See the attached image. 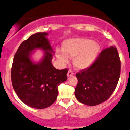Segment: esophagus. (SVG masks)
Wrapping results in <instances>:
<instances>
[{
	"instance_id": "1",
	"label": "esophagus",
	"mask_w": 130,
	"mask_h": 130,
	"mask_svg": "<svg viewBox=\"0 0 130 130\" xmlns=\"http://www.w3.org/2000/svg\"><path fill=\"white\" fill-rule=\"evenodd\" d=\"M73 75H74L73 72H72V71H68L67 74V76L68 78H69V77L72 76H73Z\"/></svg>"
}]
</instances>
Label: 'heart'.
Returning a JSON list of instances; mask_svg holds the SVG:
<instances>
[{
	"label": "heart",
	"mask_w": 130,
	"mask_h": 130,
	"mask_svg": "<svg viewBox=\"0 0 130 130\" xmlns=\"http://www.w3.org/2000/svg\"><path fill=\"white\" fill-rule=\"evenodd\" d=\"M100 51L99 43L86 38H70L63 43V51L56 50V57L61 63L73 58V65L78 70L86 69L94 63Z\"/></svg>",
	"instance_id": "heart-1"
}]
</instances>
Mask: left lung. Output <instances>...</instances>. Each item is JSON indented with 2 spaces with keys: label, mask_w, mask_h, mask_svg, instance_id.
Masks as SVG:
<instances>
[{
  "label": "left lung",
  "mask_w": 130,
  "mask_h": 130,
  "mask_svg": "<svg viewBox=\"0 0 130 130\" xmlns=\"http://www.w3.org/2000/svg\"><path fill=\"white\" fill-rule=\"evenodd\" d=\"M120 74V60L115 46L102 51L95 62L76 74L78 84L74 94L85 105L94 106L111 96Z\"/></svg>",
  "instance_id": "left-lung-1"
}]
</instances>
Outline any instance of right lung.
<instances>
[{
    "mask_svg": "<svg viewBox=\"0 0 130 130\" xmlns=\"http://www.w3.org/2000/svg\"><path fill=\"white\" fill-rule=\"evenodd\" d=\"M48 34L38 32L24 41L17 49L11 68V82L16 94L24 104L35 109H45L56 100L58 85L67 80L68 70L57 69L52 59L54 52ZM37 49L43 52L38 62L32 56Z\"/></svg>",
    "mask_w": 130,
    "mask_h": 130,
    "instance_id": "right-lung-1",
    "label": "right lung"
}]
</instances>
